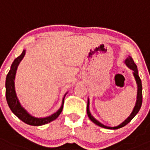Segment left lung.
Wrapping results in <instances>:
<instances>
[{"label":"left lung","mask_w":150,"mask_h":150,"mask_svg":"<svg viewBox=\"0 0 150 150\" xmlns=\"http://www.w3.org/2000/svg\"><path fill=\"white\" fill-rule=\"evenodd\" d=\"M125 64L127 65L128 68H129L131 70H132L133 71V75H134V78L136 79V84H137V97H136V105H135L134 109L132 110V113L130 114V115L127 119L123 122H122L120 125L117 126H114V127H110V126H106L102 124L100 122H98V120H96L93 116L92 115V114L90 113L89 111V100L88 99V105H87V114L88 118L90 119L91 121H92L95 124H96L97 126H100V127L105 128V129H119V128H122L125 126L126 125H127L129 122L131 120H132L133 118L136 116V115L139 112V111L140 109L141 105H142V81H141V79L139 76V73H138V69H137V66L136 64H135L134 61L132 58V57L129 56L126 60H125Z\"/></svg>","instance_id":"1"}]
</instances>
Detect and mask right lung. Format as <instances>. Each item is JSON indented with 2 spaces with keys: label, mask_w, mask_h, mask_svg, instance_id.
Returning <instances> with one entry per match:
<instances>
[{
  "label": "right lung",
  "mask_w": 150,
  "mask_h": 150,
  "mask_svg": "<svg viewBox=\"0 0 150 150\" xmlns=\"http://www.w3.org/2000/svg\"><path fill=\"white\" fill-rule=\"evenodd\" d=\"M24 54H25V50L23 51V52L20 56H18V58L14 59V61L12 63L9 72L7 75L5 82L6 99H7L8 106L10 107V109L12 111V112L14 113L17 117L19 118L21 121H23L25 123L28 124V125H31V126H42V125H45V124H47L50 122L53 121V120H54V119H56L58 117V115H60L63 109L64 96H66L67 93L64 95V98H63L62 106L54 114H52V115L45 118H37L30 115L21 106V103H19L18 97H17V95H16L15 88H14V79H15L17 69H18V64H20L21 61L22 60L23 58H24Z\"/></svg>",
  "instance_id": "add662e5"
}]
</instances>
